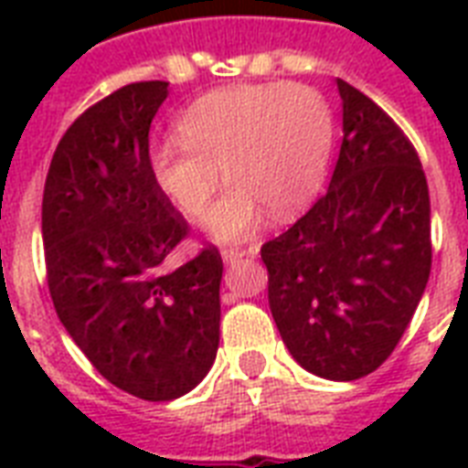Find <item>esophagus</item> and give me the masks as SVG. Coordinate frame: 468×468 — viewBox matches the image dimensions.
<instances>
[{
  "label": "esophagus",
  "instance_id": "34e87169",
  "mask_svg": "<svg viewBox=\"0 0 468 468\" xmlns=\"http://www.w3.org/2000/svg\"><path fill=\"white\" fill-rule=\"evenodd\" d=\"M220 255H223V262L233 264V262H238V260H242V257L248 255V252H245L242 248H226L223 252H220Z\"/></svg>",
  "mask_w": 468,
  "mask_h": 468
}]
</instances>
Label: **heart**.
I'll list each match as a JSON object with an SVG mask.
<instances>
[{"mask_svg":"<svg viewBox=\"0 0 468 468\" xmlns=\"http://www.w3.org/2000/svg\"><path fill=\"white\" fill-rule=\"evenodd\" d=\"M176 138L150 157L157 189L198 220L223 169L230 189L206 226L218 240H240L267 211L289 218L313 204L333 165L335 116L313 87L242 84L197 99L176 121Z\"/></svg>","mask_w":468,"mask_h":468,"instance_id":"heart-1","label":"heart"}]
</instances>
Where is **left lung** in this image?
<instances>
[{"instance_id": "8db88e82", "label": "left lung", "mask_w": 468, "mask_h": 468, "mask_svg": "<svg viewBox=\"0 0 468 468\" xmlns=\"http://www.w3.org/2000/svg\"><path fill=\"white\" fill-rule=\"evenodd\" d=\"M342 145L330 186L262 245L270 308L306 371L355 381L391 356L432 267L428 179L413 143L337 80Z\"/></svg>"}]
</instances>
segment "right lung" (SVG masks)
Here are the masks:
<instances>
[{
  "mask_svg": "<svg viewBox=\"0 0 468 468\" xmlns=\"http://www.w3.org/2000/svg\"><path fill=\"white\" fill-rule=\"evenodd\" d=\"M167 84H126L65 131L40 220L58 318L109 384L143 400L189 393L220 335L218 250L169 267L189 226L150 167V123Z\"/></svg>",
  "mask_w": 468,
  "mask_h": 468,
  "instance_id": "add662e5",
  "label": "right lung"
}]
</instances>
